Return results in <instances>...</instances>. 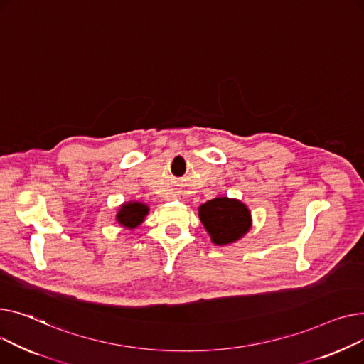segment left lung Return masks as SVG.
Listing matches in <instances>:
<instances>
[{"mask_svg": "<svg viewBox=\"0 0 364 364\" xmlns=\"http://www.w3.org/2000/svg\"><path fill=\"white\" fill-rule=\"evenodd\" d=\"M198 216L215 245L238 241L251 228L248 207L235 198H213L200 205Z\"/></svg>", "mask_w": 364, "mask_h": 364, "instance_id": "left-lung-1", "label": "left lung"}]
</instances>
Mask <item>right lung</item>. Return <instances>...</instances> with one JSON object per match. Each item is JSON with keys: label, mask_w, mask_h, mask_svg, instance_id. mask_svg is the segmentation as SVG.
<instances>
[{"label": "right lung", "mask_w": 364, "mask_h": 364, "mask_svg": "<svg viewBox=\"0 0 364 364\" xmlns=\"http://www.w3.org/2000/svg\"><path fill=\"white\" fill-rule=\"evenodd\" d=\"M148 205L144 203H124L122 205V208L117 211V222L124 226V228H129V229H135L136 226H139L145 216L148 215Z\"/></svg>", "instance_id": "obj_1"}]
</instances>
